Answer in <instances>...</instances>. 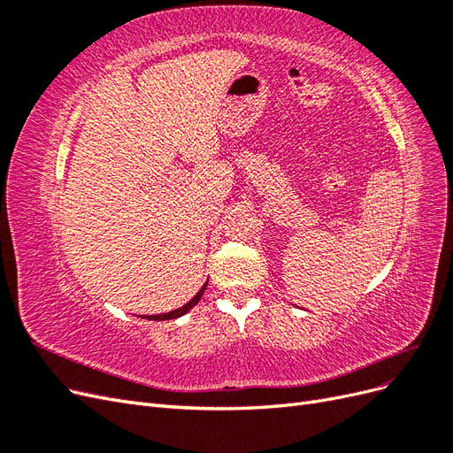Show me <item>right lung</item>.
<instances>
[{"label":"right lung","mask_w":453,"mask_h":453,"mask_svg":"<svg viewBox=\"0 0 453 453\" xmlns=\"http://www.w3.org/2000/svg\"><path fill=\"white\" fill-rule=\"evenodd\" d=\"M205 285H208V283H203V287H202V289L196 293V296H193V300H188V303H187L183 308H177V310H173V311H170V313H160V315H145V319H153V321H164V319H175V318H181L183 313H187L190 308H193V306H196V304H198V300L202 298V295H203V291H205Z\"/></svg>","instance_id":"add662e5"}]
</instances>
